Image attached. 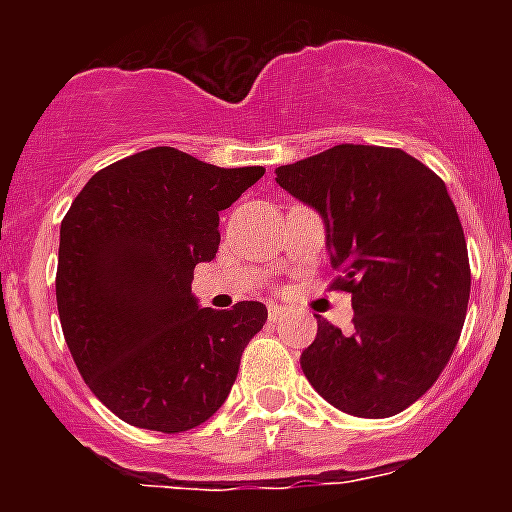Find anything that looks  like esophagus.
<instances>
[{"label":"esophagus","mask_w":512,"mask_h":512,"mask_svg":"<svg viewBox=\"0 0 512 512\" xmlns=\"http://www.w3.org/2000/svg\"><path fill=\"white\" fill-rule=\"evenodd\" d=\"M284 315H287V307H282V305H271L269 307V320H271V323H279V320H282Z\"/></svg>","instance_id":"34e87169"}]
</instances>
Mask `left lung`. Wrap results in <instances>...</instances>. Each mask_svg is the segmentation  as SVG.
<instances>
[{"mask_svg":"<svg viewBox=\"0 0 512 512\" xmlns=\"http://www.w3.org/2000/svg\"><path fill=\"white\" fill-rule=\"evenodd\" d=\"M277 184L323 217L333 287L354 328L318 320L307 382L356 418H390L431 390L467 318L469 256L446 184L400 148L341 143L279 166Z\"/></svg>","mask_w":512,"mask_h":512,"instance_id":"left-lung-1","label":"left lung"}]
</instances>
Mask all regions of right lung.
I'll return each instance as SVG.
<instances>
[{"label":"right lung","instance_id":"add662e5","mask_svg":"<svg viewBox=\"0 0 512 512\" xmlns=\"http://www.w3.org/2000/svg\"><path fill=\"white\" fill-rule=\"evenodd\" d=\"M148 148L84 184L61 223L56 300L63 338L104 408L138 428L182 433L230 395L266 305L200 307L194 266L220 246V212L264 176Z\"/></svg>","mask_w":512,"mask_h":512}]
</instances>
